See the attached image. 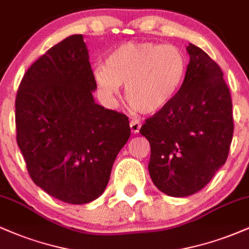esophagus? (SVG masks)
<instances>
[{"label":"esophagus","instance_id":"esophagus-1","mask_svg":"<svg viewBox=\"0 0 249 249\" xmlns=\"http://www.w3.org/2000/svg\"><path fill=\"white\" fill-rule=\"evenodd\" d=\"M141 126H142V124L138 121H136V119H133V121H131V123H130L131 132L134 133V134L139 132V130H141Z\"/></svg>","mask_w":249,"mask_h":249}]
</instances>
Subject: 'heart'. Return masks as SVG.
<instances>
[{
    "instance_id": "heart-1",
    "label": "heart",
    "mask_w": 249,
    "mask_h": 249,
    "mask_svg": "<svg viewBox=\"0 0 249 249\" xmlns=\"http://www.w3.org/2000/svg\"><path fill=\"white\" fill-rule=\"evenodd\" d=\"M187 72V59L173 45L152 42H127L107 56L93 77L107 97L118 93L125 84V98L142 115H156L178 95Z\"/></svg>"
}]
</instances>
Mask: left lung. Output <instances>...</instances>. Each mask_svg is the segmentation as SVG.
I'll use <instances>...</instances> for the list:
<instances>
[{
    "label": "left lung",
    "instance_id": "obj_1",
    "mask_svg": "<svg viewBox=\"0 0 249 249\" xmlns=\"http://www.w3.org/2000/svg\"><path fill=\"white\" fill-rule=\"evenodd\" d=\"M190 63L172 103L146 119L148 172L159 191L187 196L204 188L226 162L233 138L232 99L224 73L200 48H186Z\"/></svg>",
    "mask_w": 249,
    "mask_h": 249
}]
</instances>
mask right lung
I'll return each instance as SVG.
<instances>
[{"mask_svg":"<svg viewBox=\"0 0 249 249\" xmlns=\"http://www.w3.org/2000/svg\"><path fill=\"white\" fill-rule=\"evenodd\" d=\"M97 84L82 35L67 37L23 76L15 103L17 145L38 187L68 204L101 196L128 118L97 104Z\"/></svg>","mask_w":249,"mask_h":249,"instance_id":"add662e5","label":"right lung"}]
</instances>
